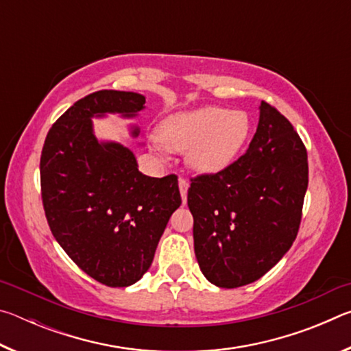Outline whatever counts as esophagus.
I'll list each match as a JSON object with an SVG mask.
<instances>
[{
	"label": "esophagus",
	"mask_w": 351,
	"mask_h": 351,
	"mask_svg": "<svg viewBox=\"0 0 351 351\" xmlns=\"http://www.w3.org/2000/svg\"><path fill=\"white\" fill-rule=\"evenodd\" d=\"M178 186H180V192H181V198H182V204L187 203V190H189V181L184 180V178H180L178 181Z\"/></svg>",
	"instance_id": "obj_1"
}]
</instances>
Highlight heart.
<instances>
[{"label":"heart","instance_id":"1","mask_svg":"<svg viewBox=\"0 0 351 351\" xmlns=\"http://www.w3.org/2000/svg\"><path fill=\"white\" fill-rule=\"evenodd\" d=\"M247 112L223 106H201L165 117L158 128L156 152H187L189 167L201 175L228 170L245 148L251 134Z\"/></svg>","mask_w":351,"mask_h":351}]
</instances>
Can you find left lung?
I'll list each match as a JSON object with an SVG mask.
<instances>
[{
  "label": "left lung",
  "mask_w": 351,
  "mask_h": 351,
  "mask_svg": "<svg viewBox=\"0 0 351 351\" xmlns=\"http://www.w3.org/2000/svg\"><path fill=\"white\" fill-rule=\"evenodd\" d=\"M246 153L228 170L192 180L187 204L199 269L219 288L263 277L293 245L308 187L304 142L274 106L261 102Z\"/></svg>",
  "instance_id": "left-lung-1"
}]
</instances>
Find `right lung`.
I'll return each mask as SVG.
<instances>
[{
  "mask_svg": "<svg viewBox=\"0 0 351 351\" xmlns=\"http://www.w3.org/2000/svg\"><path fill=\"white\" fill-rule=\"evenodd\" d=\"M144 108L145 96L132 91L104 90L77 100L49 130L40 159L52 235L83 272L112 288L145 274L181 206L175 175L141 173L128 147L94 134L93 117L132 119ZM132 134L139 136V128Z\"/></svg>",
  "mask_w": 351,
  "mask_h": 351,
  "instance_id": "1",
  "label": "right lung"
}]
</instances>
